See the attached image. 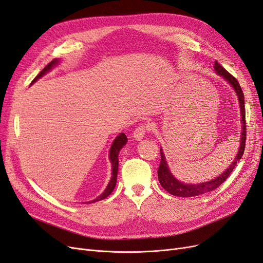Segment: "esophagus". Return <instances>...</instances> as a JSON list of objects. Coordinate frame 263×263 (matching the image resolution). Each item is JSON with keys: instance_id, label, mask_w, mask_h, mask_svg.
<instances>
[{"instance_id": "obj_1", "label": "esophagus", "mask_w": 263, "mask_h": 263, "mask_svg": "<svg viewBox=\"0 0 263 263\" xmlns=\"http://www.w3.org/2000/svg\"><path fill=\"white\" fill-rule=\"evenodd\" d=\"M149 131L148 125L146 124H140L139 126L135 128L134 132H133V138L135 140H142L144 137H145V134Z\"/></svg>"}]
</instances>
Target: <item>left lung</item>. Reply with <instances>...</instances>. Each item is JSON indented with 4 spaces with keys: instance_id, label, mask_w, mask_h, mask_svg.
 Wrapping results in <instances>:
<instances>
[{
    "instance_id": "left-lung-1",
    "label": "left lung",
    "mask_w": 263,
    "mask_h": 263,
    "mask_svg": "<svg viewBox=\"0 0 263 263\" xmlns=\"http://www.w3.org/2000/svg\"><path fill=\"white\" fill-rule=\"evenodd\" d=\"M214 70L218 75L223 76V78L231 84V85L234 87V89L237 92V96H238L239 99V106H240V111H241V121H242V132H241V140H240V147L238 151V154L235 157V160L231 164V166L227 168V171H225L222 175H219V177L215 178V179L208 181V182H203V183H198V184H187V183H182L180 181H178L176 178L172 175L171 171L168 169V165L165 160V156L163 154V151L160 149V157H162V160H160V165L157 171L158 174V180L162 187L173 196L176 197H183V198H189V197H196L199 196V194H203L206 192H211L215 189H217L219 185H221L227 178L232 174L234 171V168L236 167L237 163L239 162V159H241L245 146H246V135H247V132H246V109H245V100H243V92L242 89L239 85L238 81H237L234 76L227 72L224 67L219 64L217 61H215L214 64Z\"/></svg>"
}]
</instances>
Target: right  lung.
I'll return each mask as SVG.
<instances>
[{"mask_svg":"<svg viewBox=\"0 0 263 263\" xmlns=\"http://www.w3.org/2000/svg\"><path fill=\"white\" fill-rule=\"evenodd\" d=\"M57 63H58V60H57V59H54L53 61H51L49 64H47V65L45 66V69L42 70V71L36 76L35 79H33V81H32L31 83L36 82L38 79L41 78L42 75L46 74L48 71L51 70V67L54 66ZM126 141H128V139H126V135H125L124 133H121V134L118 135V137L116 138V140L114 141L112 145H111V148H110V156H109V157H110V162H111V164H112V176H111V180H110V182L108 183L107 188H106V190L103 192V194H100V196H99L97 199L92 200V201H90V202H88V203H94V202H96V201H100V200H103V199H106V198L109 196V194L114 191V189H115V187H116V183H117L118 165H119V160H118V155H119V152H120V149L122 148V146L124 145V144L126 143Z\"/></svg>","mask_w":263,"mask_h":263,"instance_id":"obj_1","label":"right lung"}]
</instances>
